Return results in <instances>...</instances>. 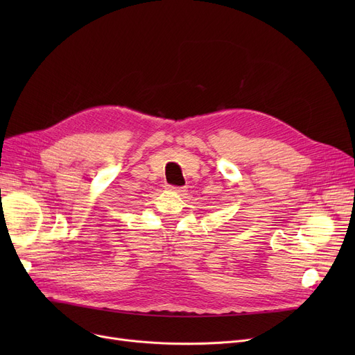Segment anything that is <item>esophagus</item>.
I'll return each instance as SVG.
<instances>
[{"label": "esophagus", "mask_w": 355, "mask_h": 355, "mask_svg": "<svg viewBox=\"0 0 355 355\" xmlns=\"http://www.w3.org/2000/svg\"><path fill=\"white\" fill-rule=\"evenodd\" d=\"M168 189H170L171 191H175L177 194H184L185 191H187V189H185V187H174V185H170Z\"/></svg>", "instance_id": "obj_1"}]
</instances>
